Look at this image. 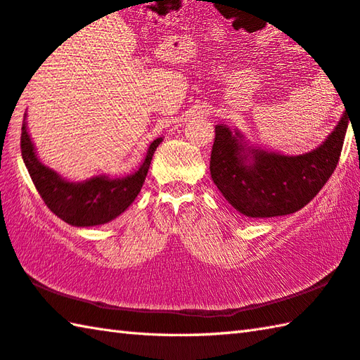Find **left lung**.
Segmentation results:
<instances>
[{
	"label": "left lung",
	"instance_id": "obj_1",
	"mask_svg": "<svg viewBox=\"0 0 360 360\" xmlns=\"http://www.w3.org/2000/svg\"><path fill=\"white\" fill-rule=\"evenodd\" d=\"M348 128L346 113L326 142L310 153L285 156L245 148L242 136L215 126L212 179L231 205L251 218L289 215L321 191L335 170ZM252 155V161L248 155Z\"/></svg>",
	"mask_w": 360,
	"mask_h": 360
}]
</instances>
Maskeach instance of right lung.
Instances as JSON below:
<instances>
[{"label": "right lung", "mask_w": 360, "mask_h": 360, "mask_svg": "<svg viewBox=\"0 0 360 360\" xmlns=\"http://www.w3.org/2000/svg\"><path fill=\"white\" fill-rule=\"evenodd\" d=\"M161 142V137L151 142L145 161L136 174L124 179L99 175L84 184L63 180L52 169L39 162L25 123L22 124L20 148L31 180L49 209L65 223L85 228L112 221L134 202L147 176L151 158Z\"/></svg>", "instance_id": "right-lung-1"}]
</instances>
